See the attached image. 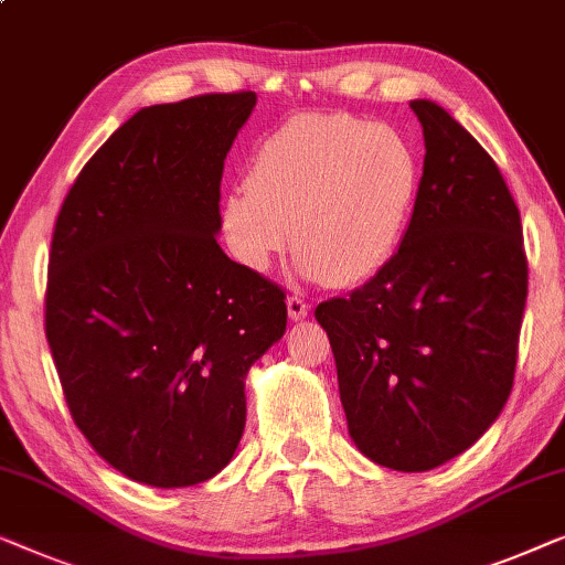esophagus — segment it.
I'll return each instance as SVG.
<instances>
[{"label": "esophagus", "instance_id": "34e87169", "mask_svg": "<svg viewBox=\"0 0 565 565\" xmlns=\"http://www.w3.org/2000/svg\"><path fill=\"white\" fill-rule=\"evenodd\" d=\"M286 312H289V320L291 322H299V320H305V317L309 315V307H307L305 299L289 297V299H286Z\"/></svg>", "mask_w": 565, "mask_h": 565}]
</instances>
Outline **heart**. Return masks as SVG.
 I'll list each match as a JSON object with an SVG mask.
<instances>
[{"label":"heart","mask_w":565,"mask_h":565,"mask_svg":"<svg viewBox=\"0 0 565 565\" xmlns=\"http://www.w3.org/2000/svg\"><path fill=\"white\" fill-rule=\"evenodd\" d=\"M417 192L419 158L402 130L299 115L250 156L248 186L222 196L220 230L237 264L266 274L291 227L299 274L348 289L392 260Z\"/></svg>","instance_id":"heart-1"}]
</instances>
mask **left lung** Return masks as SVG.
<instances>
[{
	"label": "left lung",
	"instance_id": "1",
	"mask_svg": "<svg viewBox=\"0 0 565 565\" xmlns=\"http://www.w3.org/2000/svg\"><path fill=\"white\" fill-rule=\"evenodd\" d=\"M425 166L399 250L317 322L348 433L394 471H433L494 425L512 392L527 299L520 210L497 163L430 99H412Z\"/></svg>",
	"mask_w": 565,
	"mask_h": 565
}]
</instances>
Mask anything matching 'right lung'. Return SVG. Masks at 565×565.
I'll list each match as a JSON object with an SVG mask.
<instances>
[{
  "mask_svg": "<svg viewBox=\"0 0 565 565\" xmlns=\"http://www.w3.org/2000/svg\"><path fill=\"white\" fill-rule=\"evenodd\" d=\"M253 107V92L142 107L55 220L45 338L71 417L148 487H194L230 463L245 376L286 330L284 291L217 243L222 169Z\"/></svg>",
  "mask_w": 565,
  "mask_h": 565,
  "instance_id": "add662e5",
  "label": "right lung"
}]
</instances>
